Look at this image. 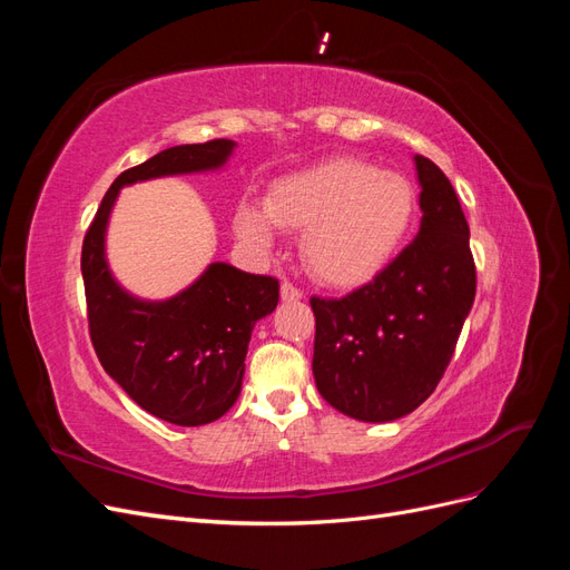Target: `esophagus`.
<instances>
[{"mask_svg": "<svg viewBox=\"0 0 570 570\" xmlns=\"http://www.w3.org/2000/svg\"><path fill=\"white\" fill-rule=\"evenodd\" d=\"M281 297H283L285 302H297V299L304 297V292H302L297 285H292L289 281H285V283L281 285Z\"/></svg>", "mask_w": 570, "mask_h": 570, "instance_id": "1", "label": "esophagus"}]
</instances>
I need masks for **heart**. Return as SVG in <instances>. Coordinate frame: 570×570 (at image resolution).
Wrapping results in <instances>:
<instances>
[{
    "instance_id": "obj_1",
    "label": "heart",
    "mask_w": 570,
    "mask_h": 570,
    "mask_svg": "<svg viewBox=\"0 0 570 570\" xmlns=\"http://www.w3.org/2000/svg\"><path fill=\"white\" fill-rule=\"evenodd\" d=\"M416 214L411 183L392 170L335 157L275 180L266 212L245 202L235 216L237 235L256 252L275 243L273 223L304 230L308 268L333 285H358L381 273L402 247Z\"/></svg>"
}]
</instances>
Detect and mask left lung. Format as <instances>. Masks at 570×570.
Segmentation results:
<instances>
[{"mask_svg": "<svg viewBox=\"0 0 570 570\" xmlns=\"http://www.w3.org/2000/svg\"><path fill=\"white\" fill-rule=\"evenodd\" d=\"M416 239L350 295L308 299L316 387L366 423L402 419L435 392L475 299L471 233L454 187L430 159L416 157Z\"/></svg>", "mask_w": 570, "mask_h": 570, "instance_id": "left-lung-1", "label": "left lung"}]
</instances>
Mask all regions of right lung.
<instances>
[{
  "label": "right lung",
  "mask_w": 570,
  "mask_h": 570,
  "mask_svg": "<svg viewBox=\"0 0 570 570\" xmlns=\"http://www.w3.org/2000/svg\"><path fill=\"white\" fill-rule=\"evenodd\" d=\"M233 147V140L178 145L124 170L82 239L85 302L99 364L135 404L176 425L212 423L235 404L254 323L278 304V278L212 264L178 297L140 302L111 278L105 230L124 185L218 168Z\"/></svg>",
  "instance_id": "1"
}]
</instances>
